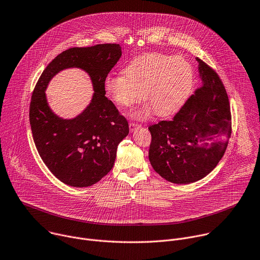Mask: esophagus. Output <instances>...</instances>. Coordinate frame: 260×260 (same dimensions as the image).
<instances>
[{
    "label": "esophagus",
    "instance_id": "1",
    "mask_svg": "<svg viewBox=\"0 0 260 260\" xmlns=\"http://www.w3.org/2000/svg\"><path fill=\"white\" fill-rule=\"evenodd\" d=\"M138 128H140V125H138V124H135V123H130L129 124V129H130L131 132L136 131Z\"/></svg>",
    "mask_w": 260,
    "mask_h": 260
}]
</instances>
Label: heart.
<instances>
[{"mask_svg": "<svg viewBox=\"0 0 260 260\" xmlns=\"http://www.w3.org/2000/svg\"><path fill=\"white\" fill-rule=\"evenodd\" d=\"M192 80V68L184 58L147 53L132 59L123 75H108L103 86L110 98L123 108L133 106L142 96L145 103L133 117L144 120L153 112L158 117L176 113L190 92Z\"/></svg>", "mask_w": 260, "mask_h": 260, "instance_id": "heart-1", "label": "heart"}]
</instances>
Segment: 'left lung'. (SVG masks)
<instances>
[{
    "label": "left lung",
    "mask_w": 260,
    "mask_h": 260,
    "mask_svg": "<svg viewBox=\"0 0 260 260\" xmlns=\"http://www.w3.org/2000/svg\"><path fill=\"white\" fill-rule=\"evenodd\" d=\"M199 63L201 87L171 121L148 127V150L153 170L167 181L186 184L208 175L219 163L232 134V115L225 88L208 64Z\"/></svg>",
    "instance_id": "left-lung-1"
}]
</instances>
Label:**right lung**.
<instances>
[{
	"label": "right lung",
	"instance_id": "add662e5",
	"mask_svg": "<svg viewBox=\"0 0 260 260\" xmlns=\"http://www.w3.org/2000/svg\"><path fill=\"white\" fill-rule=\"evenodd\" d=\"M122 56L119 44L70 48L57 55L42 73L31 95L29 123L36 147L48 169L61 182L86 187L98 182L114 167L119 143L129 125L106 97V77ZM78 67L90 77L94 94L89 106L67 120L50 111L44 91L59 71Z\"/></svg>",
	"mask_w": 260,
	"mask_h": 260
}]
</instances>
